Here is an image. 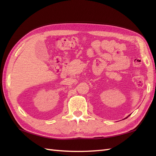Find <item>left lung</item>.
Listing matches in <instances>:
<instances>
[{
  "instance_id": "obj_1",
  "label": "left lung",
  "mask_w": 156,
  "mask_h": 156,
  "mask_svg": "<svg viewBox=\"0 0 156 156\" xmlns=\"http://www.w3.org/2000/svg\"><path fill=\"white\" fill-rule=\"evenodd\" d=\"M127 117H126V118H127Z\"/></svg>"
}]
</instances>
